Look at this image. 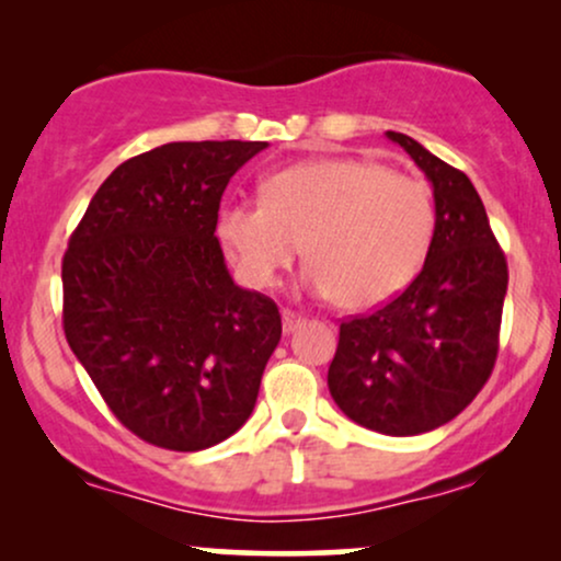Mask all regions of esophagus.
I'll return each instance as SVG.
<instances>
[{"instance_id":"esophagus-1","label":"esophagus","mask_w":561,"mask_h":561,"mask_svg":"<svg viewBox=\"0 0 561 561\" xmlns=\"http://www.w3.org/2000/svg\"><path fill=\"white\" fill-rule=\"evenodd\" d=\"M302 324H306V319H302L300 313H295V311H285V313H282V330H285L287 334L295 332V330H300Z\"/></svg>"}]
</instances>
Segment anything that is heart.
Segmentation results:
<instances>
[{"mask_svg": "<svg viewBox=\"0 0 561 561\" xmlns=\"http://www.w3.org/2000/svg\"><path fill=\"white\" fill-rule=\"evenodd\" d=\"M216 234L253 287H274L306 242V285L345 311H369L422 268L435 199L422 179L377 160H306L272 173L263 199L224 205Z\"/></svg>", "mask_w": 561, "mask_h": 561, "instance_id": "heart-1", "label": "heart"}]
</instances>
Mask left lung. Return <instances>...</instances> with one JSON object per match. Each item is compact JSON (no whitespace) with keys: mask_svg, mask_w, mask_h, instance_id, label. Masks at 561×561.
<instances>
[{"mask_svg":"<svg viewBox=\"0 0 561 561\" xmlns=\"http://www.w3.org/2000/svg\"><path fill=\"white\" fill-rule=\"evenodd\" d=\"M433 184L435 234L416 279L366 317L340 324L327 385L347 420L420 435L459 416L499 356L508 272L467 173L388 131Z\"/></svg>","mask_w":561,"mask_h":561,"instance_id":"left-lung-1","label":"left lung"}]
</instances>
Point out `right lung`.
Listing matches in <instances>:
<instances>
[{
    "mask_svg": "<svg viewBox=\"0 0 561 561\" xmlns=\"http://www.w3.org/2000/svg\"><path fill=\"white\" fill-rule=\"evenodd\" d=\"M266 141H169L102 182L62 259V330L124 427L169 450L253 414L282 337L272 298L234 285L216 218Z\"/></svg>",
    "mask_w": 561,
    "mask_h": 561,
    "instance_id": "obj_1",
    "label": "right lung"
}]
</instances>
